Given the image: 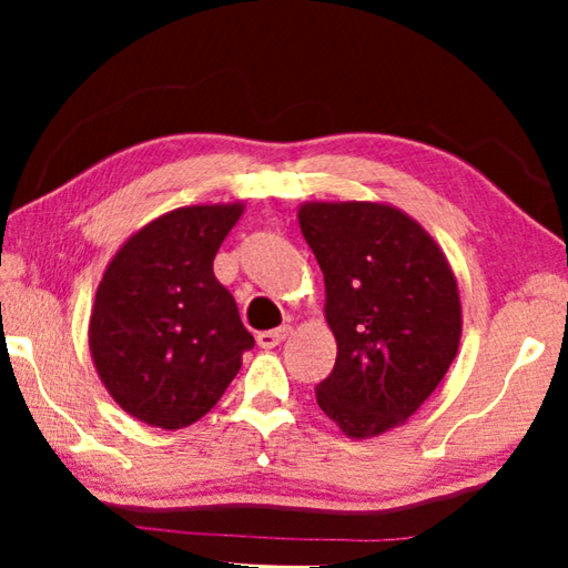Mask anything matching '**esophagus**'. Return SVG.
<instances>
[{
	"mask_svg": "<svg viewBox=\"0 0 568 568\" xmlns=\"http://www.w3.org/2000/svg\"><path fill=\"white\" fill-rule=\"evenodd\" d=\"M291 333H293L291 325H281V328H275V331L257 333V345H261L263 351H271V348H275V345H281Z\"/></svg>",
	"mask_w": 568,
	"mask_h": 568,
	"instance_id": "1",
	"label": "esophagus"
}]
</instances>
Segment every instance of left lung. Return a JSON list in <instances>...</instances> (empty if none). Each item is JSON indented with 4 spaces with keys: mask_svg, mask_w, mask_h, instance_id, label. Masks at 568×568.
Returning <instances> with one entry per match:
<instances>
[{
    "mask_svg": "<svg viewBox=\"0 0 568 568\" xmlns=\"http://www.w3.org/2000/svg\"><path fill=\"white\" fill-rule=\"evenodd\" d=\"M297 225L325 281V321L338 355L315 386L321 410L363 440L398 428L454 363L460 297L448 257L388 203H303Z\"/></svg>",
    "mask_w": 568,
    "mask_h": 568,
    "instance_id": "8db88e82",
    "label": "left lung"
}]
</instances>
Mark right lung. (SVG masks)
I'll return each mask as SVG.
<instances>
[{
  "label": "right lung",
  "instance_id": "add662e5",
  "mask_svg": "<svg viewBox=\"0 0 568 568\" xmlns=\"http://www.w3.org/2000/svg\"><path fill=\"white\" fill-rule=\"evenodd\" d=\"M245 203L187 205L150 220L104 267L90 315L94 371L114 403L178 430L205 416L255 345L213 261Z\"/></svg>",
  "mask_w": 568,
  "mask_h": 568
}]
</instances>
